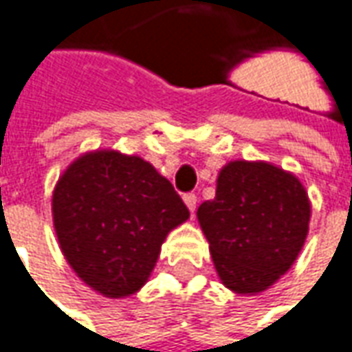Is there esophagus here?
I'll return each instance as SVG.
<instances>
[{
  "label": "esophagus",
  "instance_id": "esophagus-1",
  "mask_svg": "<svg viewBox=\"0 0 352 352\" xmlns=\"http://www.w3.org/2000/svg\"><path fill=\"white\" fill-rule=\"evenodd\" d=\"M183 200H185V204H187V208L190 210V214H195V210H197V195H195V192H187V195L183 197Z\"/></svg>",
  "mask_w": 352,
  "mask_h": 352
}]
</instances>
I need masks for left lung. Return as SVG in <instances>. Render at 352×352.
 <instances>
[{
    "instance_id": "obj_1",
    "label": "left lung",
    "mask_w": 352,
    "mask_h": 352,
    "mask_svg": "<svg viewBox=\"0 0 352 352\" xmlns=\"http://www.w3.org/2000/svg\"><path fill=\"white\" fill-rule=\"evenodd\" d=\"M197 216L220 280L237 294H257L296 261L308 236L309 200L296 177L274 165L232 162Z\"/></svg>"
}]
</instances>
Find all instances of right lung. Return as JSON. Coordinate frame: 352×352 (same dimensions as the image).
<instances>
[{
    "label": "right lung",
    "instance_id": "obj_1",
    "mask_svg": "<svg viewBox=\"0 0 352 352\" xmlns=\"http://www.w3.org/2000/svg\"><path fill=\"white\" fill-rule=\"evenodd\" d=\"M62 253L107 298L140 290L165 236L188 218L173 185L136 155L93 152L64 171L52 197Z\"/></svg>",
    "mask_w": 352,
    "mask_h": 352
}]
</instances>
